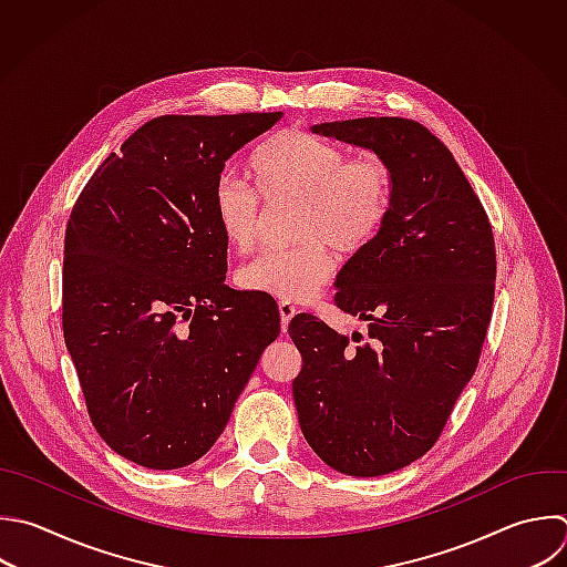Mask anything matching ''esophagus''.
<instances>
[{
	"label": "esophagus",
	"mask_w": 567,
	"mask_h": 567,
	"mask_svg": "<svg viewBox=\"0 0 567 567\" xmlns=\"http://www.w3.org/2000/svg\"><path fill=\"white\" fill-rule=\"evenodd\" d=\"M279 315H281V328L286 330L290 319L297 315V306L292 301H279Z\"/></svg>",
	"instance_id": "34e87169"
}]
</instances>
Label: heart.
Returning <instances> with one entry per match:
<instances>
[{"label": "heart", "mask_w": 567, "mask_h": 567, "mask_svg": "<svg viewBox=\"0 0 567 567\" xmlns=\"http://www.w3.org/2000/svg\"><path fill=\"white\" fill-rule=\"evenodd\" d=\"M255 188L235 175H221L210 195L213 219L224 241L248 252L257 244L261 199L295 202L290 237L284 250H268L237 270L244 290L281 301H308L334 272L332 248L363 252L383 230L394 184L390 166L377 155L348 153L297 128L268 137L250 157Z\"/></svg>", "instance_id": "1"}]
</instances>
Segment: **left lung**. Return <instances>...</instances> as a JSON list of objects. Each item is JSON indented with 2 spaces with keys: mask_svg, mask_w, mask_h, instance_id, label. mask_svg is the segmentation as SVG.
I'll list each match as a JSON object with an SVG mask.
<instances>
[{
  "mask_svg": "<svg viewBox=\"0 0 567 567\" xmlns=\"http://www.w3.org/2000/svg\"><path fill=\"white\" fill-rule=\"evenodd\" d=\"M312 131L377 153L394 197L379 237L334 284L337 308L368 332L350 343L295 315L292 396L306 441L330 467L381 476L436 443L476 370L494 303V235L452 153L419 122L361 117Z\"/></svg>",
  "mask_w": 567,
  "mask_h": 567,
  "instance_id": "left-lung-1",
  "label": "left lung"
}]
</instances>
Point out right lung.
<instances>
[{
	"mask_svg": "<svg viewBox=\"0 0 567 567\" xmlns=\"http://www.w3.org/2000/svg\"><path fill=\"white\" fill-rule=\"evenodd\" d=\"M281 113L164 115L93 173L64 239L62 326L89 416L124 458L175 470L224 432L277 303L226 286L210 195Z\"/></svg>",
	"mask_w": 567,
	"mask_h": 567,
	"instance_id": "right-lung-1",
	"label": "right lung"
}]
</instances>
